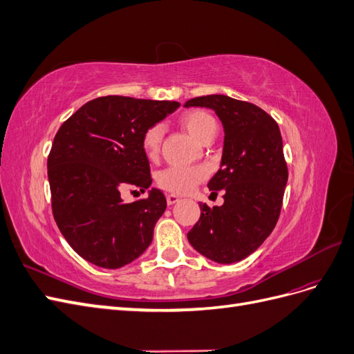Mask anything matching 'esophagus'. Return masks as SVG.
I'll return each mask as SVG.
<instances>
[{
	"mask_svg": "<svg viewBox=\"0 0 354 354\" xmlns=\"http://www.w3.org/2000/svg\"><path fill=\"white\" fill-rule=\"evenodd\" d=\"M178 201H180V198H178L177 195H174V194H168V195H167L168 205H173V203H176V202H178Z\"/></svg>",
	"mask_w": 354,
	"mask_h": 354,
	"instance_id": "1",
	"label": "esophagus"
}]
</instances>
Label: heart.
<instances>
[{"instance_id":"1","label":"heart","mask_w":354,"mask_h":354,"mask_svg":"<svg viewBox=\"0 0 354 354\" xmlns=\"http://www.w3.org/2000/svg\"><path fill=\"white\" fill-rule=\"evenodd\" d=\"M180 122L190 136L198 142L205 143L216 136L217 122L214 116L205 111L195 109L185 112L180 116ZM164 138V128L160 125H152L142 136V149L149 159H156L160 152V145ZM207 177L205 169L201 167H168L158 174V185L171 192V194L185 195L194 190L201 181Z\"/></svg>"}]
</instances>
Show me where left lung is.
Masks as SVG:
<instances>
[{"label": "left lung", "instance_id": "1", "mask_svg": "<svg viewBox=\"0 0 354 354\" xmlns=\"http://www.w3.org/2000/svg\"><path fill=\"white\" fill-rule=\"evenodd\" d=\"M185 106L212 109L224 127L221 167L208 183L212 194L224 190V203L211 208L201 203V217L187 239L212 261H241L279 220L288 181L279 127L259 106L223 94L190 99Z\"/></svg>", "mask_w": 354, "mask_h": 354}]
</instances>
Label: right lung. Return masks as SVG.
<instances>
[{"label": "right lung", "instance_id": "add662e5", "mask_svg": "<svg viewBox=\"0 0 354 354\" xmlns=\"http://www.w3.org/2000/svg\"><path fill=\"white\" fill-rule=\"evenodd\" d=\"M178 102L103 95L62 124L47 159L51 209L72 250L104 269L138 259L167 208L162 192L127 203L121 194L152 185L142 136Z\"/></svg>", "mask_w": 354, "mask_h": 354}]
</instances>
